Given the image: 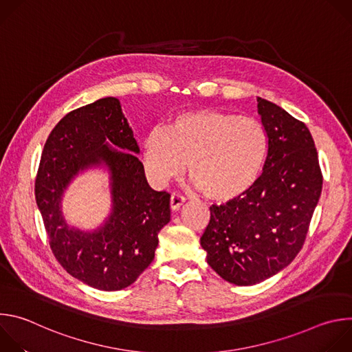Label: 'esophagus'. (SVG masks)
<instances>
[{
    "mask_svg": "<svg viewBox=\"0 0 352 352\" xmlns=\"http://www.w3.org/2000/svg\"><path fill=\"white\" fill-rule=\"evenodd\" d=\"M184 202H185V197H184L182 195L175 193V192L171 195V202H170V205H171V209H173V210H178V209L182 206Z\"/></svg>",
    "mask_w": 352,
    "mask_h": 352,
    "instance_id": "esophagus-1",
    "label": "esophagus"
}]
</instances>
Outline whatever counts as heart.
<instances>
[{"label": "heart", "mask_w": 352, "mask_h": 352, "mask_svg": "<svg viewBox=\"0 0 352 352\" xmlns=\"http://www.w3.org/2000/svg\"><path fill=\"white\" fill-rule=\"evenodd\" d=\"M269 152V138L254 118L212 109L177 114L162 131L143 140V163L164 185L188 174L216 202H231L255 186Z\"/></svg>", "instance_id": "obj_1"}]
</instances>
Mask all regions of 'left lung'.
<instances>
[{
	"instance_id": "obj_1",
	"label": "left lung",
	"mask_w": 352,
	"mask_h": 352,
	"mask_svg": "<svg viewBox=\"0 0 352 352\" xmlns=\"http://www.w3.org/2000/svg\"><path fill=\"white\" fill-rule=\"evenodd\" d=\"M258 113L269 138L263 173L243 196L210 208L200 238L210 267L235 285L262 283L295 259L323 184L307 125L261 97Z\"/></svg>"
}]
</instances>
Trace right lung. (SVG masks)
<instances>
[{
	"label": "right lung",
	"mask_w": 352,
	"mask_h": 352,
	"mask_svg": "<svg viewBox=\"0 0 352 352\" xmlns=\"http://www.w3.org/2000/svg\"><path fill=\"white\" fill-rule=\"evenodd\" d=\"M133 153L139 146L116 97L68 113L43 148L34 195L50 246L72 277L97 289L135 283L155 259L159 232L170 221V193L148 186ZM97 166L111 173L112 213L103 226L82 232L66 223L62 197L79 172Z\"/></svg>",
	"instance_id": "obj_1"
}]
</instances>
